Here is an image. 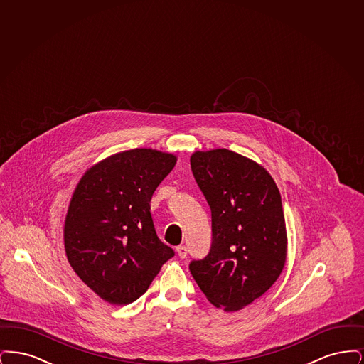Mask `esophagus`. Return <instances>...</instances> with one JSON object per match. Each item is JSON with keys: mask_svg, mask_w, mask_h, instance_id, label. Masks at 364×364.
Instances as JSON below:
<instances>
[{"mask_svg": "<svg viewBox=\"0 0 364 364\" xmlns=\"http://www.w3.org/2000/svg\"><path fill=\"white\" fill-rule=\"evenodd\" d=\"M176 251H177V254H178V257H180L181 259L187 258V255H188V250H187L186 245H178V247L176 248Z\"/></svg>", "mask_w": 364, "mask_h": 364, "instance_id": "1", "label": "esophagus"}]
</instances>
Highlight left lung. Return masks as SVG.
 Returning a JSON list of instances; mask_svg holds the SVG:
<instances>
[{
    "label": "left lung",
    "mask_w": 364,
    "mask_h": 364,
    "mask_svg": "<svg viewBox=\"0 0 364 364\" xmlns=\"http://www.w3.org/2000/svg\"><path fill=\"white\" fill-rule=\"evenodd\" d=\"M191 169L211 210V245L190 272L215 307L237 311L264 294L287 259L281 195L257 162L226 149L196 151Z\"/></svg>",
    "instance_id": "left-lung-1"
}]
</instances>
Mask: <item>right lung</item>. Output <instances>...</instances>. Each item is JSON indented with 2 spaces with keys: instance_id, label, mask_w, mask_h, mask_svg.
Listing matches in <instances>:
<instances>
[{
  "instance_id": "1",
  "label": "right lung",
  "mask_w": 364,
  "mask_h": 364,
  "mask_svg": "<svg viewBox=\"0 0 364 364\" xmlns=\"http://www.w3.org/2000/svg\"><path fill=\"white\" fill-rule=\"evenodd\" d=\"M176 156L135 149L92 166L70 199L64 228L72 269L107 303L124 306L144 294L174 257L161 242L150 200Z\"/></svg>"
}]
</instances>
